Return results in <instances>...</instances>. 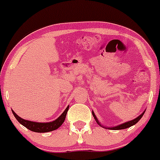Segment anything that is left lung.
<instances>
[{
  "label": "left lung",
  "instance_id": "1",
  "mask_svg": "<svg viewBox=\"0 0 160 160\" xmlns=\"http://www.w3.org/2000/svg\"><path fill=\"white\" fill-rule=\"evenodd\" d=\"M145 111H144V112H142V114H141L139 116H138V117H137L136 118L133 119V120L129 121V122H125V123H123V124H121V125H117V126H115V127H111V128H108V129H111V130H121V129H125V128H129V127L132 126V125H135V124H136L137 122H138V121H139L140 119L142 118V117L143 116V114H145ZM92 114H93V118H94V119L96 120L97 123H98V125H101V126H102V125L100 124V122H98V118H97L96 115H95V114H94V112H93V111H92ZM104 128H107V127H104Z\"/></svg>",
  "mask_w": 160,
  "mask_h": 160
}]
</instances>
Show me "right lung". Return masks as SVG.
<instances>
[{
	"mask_svg": "<svg viewBox=\"0 0 160 160\" xmlns=\"http://www.w3.org/2000/svg\"><path fill=\"white\" fill-rule=\"evenodd\" d=\"M69 110V106L66 108V110L62 113L60 116H59L58 118H56V120L53 121V122H44V123H42V122H31V121L25 120V119L19 117L14 111H12L13 114L14 115L15 118L18 121V122L20 124H22L23 126H25V128H27L28 129L32 132H52V131H54L57 128H59V127L62 125V124L63 123L64 121H65L66 116H67V111Z\"/></svg>",
	"mask_w": 160,
	"mask_h": 160,
	"instance_id": "right-lung-1",
	"label": "right lung"
}]
</instances>
